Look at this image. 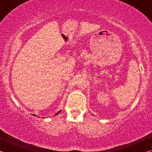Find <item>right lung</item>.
<instances>
[{
    "instance_id": "right-lung-1",
    "label": "right lung",
    "mask_w": 152,
    "mask_h": 152,
    "mask_svg": "<svg viewBox=\"0 0 152 152\" xmlns=\"http://www.w3.org/2000/svg\"><path fill=\"white\" fill-rule=\"evenodd\" d=\"M60 112H61V110H60V111H59V112H58V113H56V115H58V113H60ZM34 115V116H35V117H36V115Z\"/></svg>"
}]
</instances>
